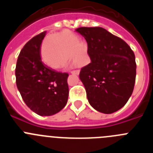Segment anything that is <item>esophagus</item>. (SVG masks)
Here are the masks:
<instances>
[{"instance_id": "esophagus-1", "label": "esophagus", "mask_w": 153, "mask_h": 153, "mask_svg": "<svg viewBox=\"0 0 153 153\" xmlns=\"http://www.w3.org/2000/svg\"><path fill=\"white\" fill-rule=\"evenodd\" d=\"M71 74H76V75H79V70H72V71H71Z\"/></svg>"}]
</instances>
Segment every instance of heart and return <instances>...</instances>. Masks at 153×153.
Listing matches in <instances>:
<instances>
[{
    "label": "heart",
    "instance_id": "b5f03b06",
    "mask_svg": "<svg viewBox=\"0 0 153 153\" xmlns=\"http://www.w3.org/2000/svg\"><path fill=\"white\" fill-rule=\"evenodd\" d=\"M80 45L77 37L68 31L50 35L42 49L44 62L52 68L60 69L70 60V53L74 65L81 66L86 60V50Z\"/></svg>",
    "mask_w": 153,
    "mask_h": 153
}]
</instances>
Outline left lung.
<instances>
[{
  "label": "left lung",
  "instance_id": "1",
  "mask_svg": "<svg viewBox=\"0 0 153 153\" xmlns=\"http://www.w3.org/2000/svg\"><path fill=\"white\" fill-rule=\"evenodd\" d=\"M76 31L86 40L91 60L79 72L89 102L100 113H114L125 106L134 89V53L123 39L102 27H82Z\"/></svg>",
  "mask_w": 153,
  "mask_h": 153
}]
</instances>
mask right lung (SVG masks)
<instances>
[{
    "mask_svg": "<svg viewBox=\"0 0 153 153\" xmlns=\"http://www.w3.org/2000/svg\"><path fill=\"white\" fill-rule=\"evenodd\" d=\"M46 31L33 36L21 50L15 69L16 83L27 106L40 116H52L67 102V73L58 72L44 64L40 45Z\"/></svg>",
    "mask_w": 153,
    "mask_h": 153,
    "instance_id": "right-lung-1",
    "label": "right lung"
}]
</instances>
